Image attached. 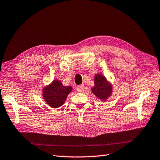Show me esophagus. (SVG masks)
<instances>
[{
	"instance_id": "obj_1",
	"label": "esophagus",
	"mask_w": 160,
	"mask_h": 160,
	"mask_svg": "<svg viewBox=\"0 0 160 160\" xmlns=\"http://www.w3.org/2000/svg\"><path fill=\"white\" fill-rule=\"evenodd\" d=\"M84 87L83 85H79V86H77L76 89L79 92H82L84 91Z\"/></svg>"
}]
</instances>
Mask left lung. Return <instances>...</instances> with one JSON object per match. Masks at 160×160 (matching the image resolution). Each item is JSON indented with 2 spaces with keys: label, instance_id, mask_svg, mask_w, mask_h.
I'll return each mask as SVG.
<instances>
[{
  "label": "left lung",
  "instance_id": "left-lung-1",
  "mask_svg": "<svg viewBox=\"0 0 160 160\" xmlns=\"http://www.w3.org/2000/svg\"><path fill=\"white\" fill-rule=\"evenodd\" d=\"M95 86L92 88V92L99 99L106 100L112 92V87L107 80L101 74L95 76Z\"/></svg>",
  "mask_w": 160,
  "mask_h": 160
}]
</instances>
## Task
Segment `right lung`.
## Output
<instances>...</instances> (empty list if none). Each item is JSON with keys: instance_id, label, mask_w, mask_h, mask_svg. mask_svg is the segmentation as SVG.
Segmentation results:
<instances>
[{"instance_id": "1", "label": "right lung", "mask_w": 160, "mask_h": 160, "mask_svg": "<svg viewBox=\"0 0 160 160\" xmlns=\"http://www.w3.org/2000/svg\"><path fill=\"white\" fill-rule=\"evenodd\" d=\"M71 91V86H64L60 81L54 80L49 86L44 88L43 98L51 108H57L62 105Z\"/></svg>"}]
</instances>
